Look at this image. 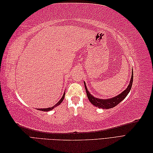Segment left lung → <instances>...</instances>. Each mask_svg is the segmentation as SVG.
Segmentation results:
<instances>
[{
    "label": "left lung",
    "instance_id": "obj_1",
    "mask_svg": "<svg viewBox=\"0 0 153 153\" xmlns=\"http://www.w3.org/2000/svg\"><path fill=\"white\" fill-rule=\"evenodd\" d=\"M133 72H131V77L130 82H129V84L127 88L124 91H123L121 93H120L116 96H114L113 98H108V99H102V98H98L96 97H94L92 96L89 91H88L87 88L86 87L85 82H84V85H85V89L87 93V98L89 99L90 102L94 106H96V107L102 108V109H109L112 108L113 107H115V106L117 105L120 102L126 98L128 93L130 91L131 89V86L133 84Z\"/></svg>",
    "mask_w": 153,
    "mask_h": 153
}]
</instances>
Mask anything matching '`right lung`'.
I'll return each instance as SVG.
<instances>
[{
    "label": "right lung",
    "mask_w": 153,
    "mask_h": 153,
    "mask_svg": "<svg viewBox=\"0 0 153 153\" xmlns=\"http://www.w3.org/2000/svg\"><path fill=\"white\" fill-rule=\"evenodd\" d=\"M64 96H65V92H64V94L62 96V98H61V100H60L58 102L55 104L54 106H52V107H49V108H38V110H41V111H44V112H47V111H50V110H52V109H53L55 107H56V106H59L60 104H61L62 101L64 100Z\"/></svg>",
    "instance_id": "obj_1"
}]
</instances>
